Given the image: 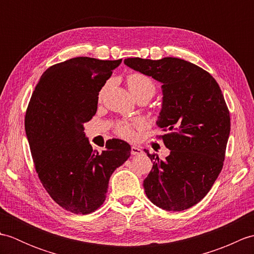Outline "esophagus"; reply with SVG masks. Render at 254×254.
<instances>
[{
    "label": "esophagus",
    "instance_id": "esophagus-1",
    "mask_svg": "<svg viewBox=\"0 0 254 254\" xmlns=\"http://www.w3.org/2000/svg\"><path fill=\"white\" fill-rule=\"evenodd\" d=\"M131 154L134 156H137V155H141L142 154V149L139 147L136 146H132L131 147Z\"/></svg>",
    "mask_w": 254,
    "mask_h": 254
}]
</instances>
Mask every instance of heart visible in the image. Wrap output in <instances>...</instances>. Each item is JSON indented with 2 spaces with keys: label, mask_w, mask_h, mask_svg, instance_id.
<instances>
[{
  "label": "heart",
  "mask_w": 254,
  "mask_h": 254,
  "mask_svg": "<svg viewBox=\"0 0 254 254\" xmlns=\"http://www.w3.org/2000/svg\"><path fill=\"white\" fill-rule=\"evenodd\" d=\"M127 85L131 94L138 98V97H145L148 100L156 94L157 86L154 80L147 75L143 73H131L127 76ZM106 87L101 89L99 97L104 94ZM144 127V122L139 119L133 120L131 122L121 121L116 126V133L119 136L126 139H133L135 137V128H141Z\"/></svg>",
  "instance_id": "1"
}]
</instances>
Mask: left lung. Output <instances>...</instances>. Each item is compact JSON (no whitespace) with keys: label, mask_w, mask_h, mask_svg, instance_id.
Listing matches in <instances>:
<instances>
[{"label":"left lung","mask_w":254,"mask_h":254,"mask_svg":"<svg viewBox=\"0 0 254 254\" xmlns=\"http://www.w3.org/2000/svg\"><path fill=\"white\" fill-rule=\"evenodd\" d=\"M124 63L163 83V109L157 126L165 131L166 159L145 153L153 168L144 180L150 202L180 212L206 195L223 169L230 116L215 78L195 64L177 58H128Z\"/></svg>","instance_id":"1"}]
</instances>
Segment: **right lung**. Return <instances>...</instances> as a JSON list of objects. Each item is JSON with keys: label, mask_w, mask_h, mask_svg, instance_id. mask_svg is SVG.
I'll use <instances>...</instances> for the list:
<instances>
[{"label": "right lung", "mask_w": 254, "mask_h": 254, "mask_svg": "<svg viewBox=\"0 0 254 254\" xmlns=\"http://www.w3.org/2000/svg\"><path fill=\"white\" fill-rule=\"evenodd\" d=\"M120 60L78 57L50 66L27 107L25 130L39 180L67 212L90 214L104 204L109 179L131 156V146L112 138L99 154L83 124L97 111L99 91Z\"/></svg>", "instance_id": "add662e5"}]
</instances>
